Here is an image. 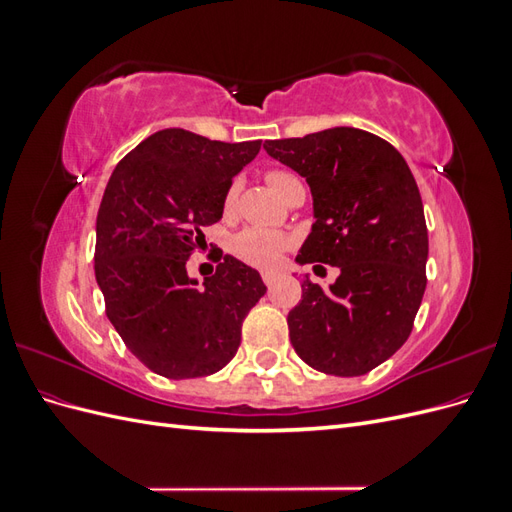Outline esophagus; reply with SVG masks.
<instances>
[{
  "mask_svg": "<svg viewBox=\"0 0 512 512\" xmlns=\"http://www.w3.org/2000/svg\"><path fill=\"white\" fill-rule=\"evenodd\" d=\"M277 280V273L275 271H262V282H265L267 286H273Z\"/></svg>",
  "mask_w": 512,
  "mask_h": 512,
  "instance_id": "1",
  "label": "esophagus"
}]
</instances>
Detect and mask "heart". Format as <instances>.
I'll return each instance as SVG.
<instances>
[{"mask_svg": "<svg viewBox=\"0 0 512 512\" xmlns=\"http://www.w3.org/2000/svg\"><path fill=\"white\" fill-rule=\"evenodd\" d=\"M267 183L269 188L280 196L286 185L290 181H294V177L286 170H269L267 173ZM237 200V185H230L226 196H224V211H232ZM290 245L288 237L280 230H271V228H260V226H250L243 228L241 232H237L235 239L230 243V250L239 260L247 262L252 267H260V269H269L275 267L277 262L282 260V254L286 252V247Z\"/></svg>", "mask_w": 512, "mask_h": 512, "instance_id": "obj_1", "label": "heart"}]
</instances>
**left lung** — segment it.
<instances>
[{
    "label": "left lung",
    "instance_id": "obj_1",
    "mask_svg": "<svg viewBox=\"0 0 512 512\" xmlns=\"http://www.w3.org/2000/svg\"><path fill=\"white\" fill-rule=\"evenodd\" d=\"M265 151L314 198L297 262L339 269L329 288L305 275L290 342L322 374L363 376L404 346L423 301L429 239L416 181L393 145L359 128L267 141Z\"/></svg>",
    "mask_w": 512,
    "mask_h": 512
}]
</instances>
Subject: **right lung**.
<instances>
[{
  "mask_svg": "<svg viewBox=\"0 0 512 512\" xmlns=\"http://www.w3.org/2000/svg\"><path fill=\"white\" fill-rule=\"evenodd\" d=\"M260 141H209L166 128L136 145L115 170L96 220V282L123 344L170 380L220 371L241 344V324L267 286L232 256L203 286L185 262L222 220L232 177Z\"/></svg>",
  "mask_w": 512,
  "mask_h": 512,
  "instance_id": "right-lung-1",
  "label": "right lung"
}]
</instances>
